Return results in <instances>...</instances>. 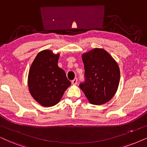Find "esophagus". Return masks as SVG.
Returning <instances> with one entry per match:
<instances>
[{
    "instance_id": "1",
    "label": "esophagus",
    "mask_w": 147,
    "mask_h": 147,
    "mask_svg": "<svg viewBox=\"0 0 147 147\" xmlns=\"http://www.w3.org/2000/svg\"><path fill=\"white\" fill-rule=\"evenodd\" d=\"M77 81L78 79H77V78H75V79H74L72 81V85H76L77 83Z\"/></svg>"
}]
</instances>
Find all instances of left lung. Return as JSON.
I'll return each instance as SVG.
<instances>
[{"mask_svg":"<svg viewBox=\"0 0 147 147\" xmlns=\"http://www.w3.org/2000/svg\"><path fill=\"white\" fill-rule=\"evenodd\" d=\"M85 81L79 84L89 102L101 105L112 99L117 90L120 70L107 51L96 48L82 55Z\"/></svg>","mask_w":147,"mask_h":147,"instance_id":"obj_1","label":"left lung"}]
</instances>
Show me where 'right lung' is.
Here are the masks:
<instances>
[{
  "label": "right lung",
  "instance_id": "obj_1",
  "mask_svg": "<svg viewBox=\"0 0 147 147\" xmlns=\"http://www.w3.org/2000/svg\"><path fill=\"white\" fill-rule=\"evenodd\" d=\"M60 54L51 50L39 52L30 68L28 85L33 98L43 107L57 105L71 83L57 66Z\"/></svg>",
  "mask_w": 147,
  "mask_h": 147
}]
</instances>
